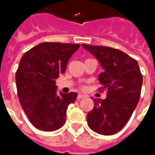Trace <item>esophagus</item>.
<instances>
[{"instance_id": "1", "label": "esophagus", "mask_w": 155, "mask_h": 155, "mask_svg": "<svg viewBox=\"0 0 155 155\" xmlns=\"http://www.w3.org/2000/svg\"><path fill=\"white\" fill-rule=\"evenodd\" d=\"M87 97V95H82V94H79L78 95V100H82V99H84Z\"/></svg>"}]
</instances>
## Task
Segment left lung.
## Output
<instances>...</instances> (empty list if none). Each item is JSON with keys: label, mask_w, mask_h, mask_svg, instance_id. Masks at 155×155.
<instances>
[{"label": "left lung", "mask_w": 155, "mask_h": 155, "mask_svg": "<svg viewBox=\"0 0 155 155\" xmlns=\"http://www.w3.org/2000/svg\"><path fill=\"white\" fill-rule=\"evenodd\" d=\"M82 46L97 59L104 69L98 78L102 89L107 90L104 100L93 99L94 108L87 115L88 126L98 134H115L126 125L139 102L143 82L139 64L117 49Z\"/></svg>", "instance_id": "left-lung-1"}]
</instances>
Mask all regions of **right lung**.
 Listing matches in <instances>:
<instances>
[{"mask_svg":"<svg viewBox=\"0 0 155 155\" xmlns=\"http://www.w3.org/2000/svg\"><path fill=\"white\" fill-rule=\"evenodd\" d=\"M79 47V44L43 42L21 58L15 75L18 100L29 121L39 130L62 127L68 104L76 101V92L57 93L55 79L64 73Z\"/></svg>","mask_w":155,"mask_h":155,"instance_id":"add662e5","label":"right lung"}]
</instances>
